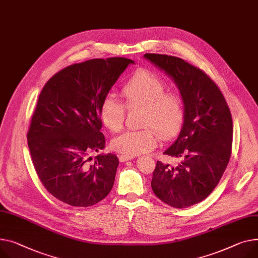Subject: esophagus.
I'll return each mask as SVG.
<instances>
[{"mask_svg":"<svg viewBox=\"0 0 258 258\" xmlns=\"http://www.w3.org/2000/svg\"><path fill=\"white\" fill-rule=\"evenodd\" d=\"M135 157H128V156H124V154H121V156L119 157V161L123 163V162H126V161H130V160H133Z\"/></svg>","mask_w":258,"mask_h":258,"instance_id":"34e87169","label":"esophagus"}]
</instances>
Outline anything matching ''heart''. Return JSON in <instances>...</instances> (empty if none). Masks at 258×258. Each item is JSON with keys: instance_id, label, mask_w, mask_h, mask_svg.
I'll list each match as a JSON object with an SVG mask.
<instances>
[{"instance_id": "1", "label": "heart", "mask_w": 258, "mask_h": 258, "mask_svg": "<svg viewBox=\"0 0 258 258\" xmlns=\"http://www.w3.org/2000/svg\"><path fill=\"white\" fill-rule=\"evenodd\" d=\"M165 91L166 84L156 75L144 71L135 74L122 86L120 95L124 105L130 110L142 108V125L147 127L115 137L112 140L114 150L135 157L157 146L159 136L155 129L164 139L172 138L178 133L184 116L183 102L179 95ZM124 105L113 95L102 100L100 118L110 131L122 130L126 112Z\"/></svg>"}]
</instances>
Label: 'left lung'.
<instances>
[{
  "instance_id": "left-lung-1",
  "label": "left lung",
  "mask_w": 258,
  "mask_h": 258,
  "mask_svg": "<svg viewBox=\"0 0 258 258\" xmlns=\"http://www.w3.org/2000/svg\"><path fill=\"white\" fill-rule=\"evenodd\" d=\"M179 90L183 123L174 143L164 153L180 162L158 161L153 171V193L166 204L185 209L207 198L228 165L232 146V118L215 82L199 68L167 55L145 54Z\"/></svg>"
}]
</instances>
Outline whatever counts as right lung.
Returning <instances> with one entry per match:
<instances>
[{
	"mask_svg": "<svg viewBox=\"0 0 258 258\" xmlns=\"http://www.w3.org/2000/svg\"><path fill=\"white\" fill-rule=\"evenodd\" d=\"M130 64L126 58L92 59L67 66L44 85L28 132L34 168L46 190L77 208H87L112 190L119 161L106 146L100 106Z\"/></svg>",
	"mask_w": 258,
	"mask_h": 258,
	"instance_id": "add662e5",
	"label": "right lung"
}]
</instances>
